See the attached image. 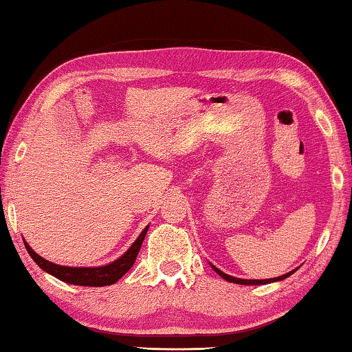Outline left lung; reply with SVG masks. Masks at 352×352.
<instances>
[{
  "instance_id": "8db88e82",
  "label": "left lung",
  "mask_w": 352,
  "mask_h": 352,
  "mask_svg": "<svg viewBox=\"0 0 352 352\" xmlns=\"http://www.w3.org/2000/svg\"><path fill=\"white\" fill-rule=\"evenodd\" d=\"M213 270H214V271L217 272V274H219L222 278H226L227 282L239 283V285H265V283H271V282L282 280V278L292 276L293 272H294V271H292V272H287V274H283V276H278V277H276V278H265V280H246V278H236V277L228 276V274H226V272H222L221 270H217V267H214V266H213Z\"/></svg>"
}]
</instances>
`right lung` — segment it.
<instances>
[{
  "label": "right lung",
  "instance_id": "add662e5",
  "mask_svg": "<svg viewBox=\"0 0 352 352\" xmlns=\"http://www.w3.org/2000/svg\"><path fill=\"white\" fill-rule=\"evenodd\" d=\"M148 227L142 230L141 235L138 236L135 243L131 244V248L120 256L119 260L113 261V263L100 266V267H70V266H59L54 265L52 261L42 258L41 255H37L32 250L28 243H25V248L28 254L32 256V260L42 267L43 271H47L48 274L54 276L59 280L72 283V285H82V287H104V285H113L119 278L126 274L130 271V267L135 265V260L139 254V249L142 246L144 238L147 235Z\"/></svg>",
  "mask_w": 352,
  "mask_h": 352
}]
</instances>
